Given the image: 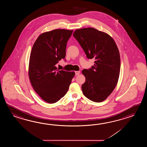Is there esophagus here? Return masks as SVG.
I'll return each mask as SVG.
<instances>
[{"label": "esophagus", "mask_w": 147, "mask_h": 147, "mask_svg": "<svg viewBox=\"0 0 147 147\" xmlns=\"http://www.w3.org/2000/svg\"><path fill=\"white\" fill-rule=\"evenodd\" d=\"M80 73V71H75V75H76V76H77V75H79Z\"/></svg>", "instance_id": "esophagus-1"}]
</instances>
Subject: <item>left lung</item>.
Masks as SVG:
<instances>
[{
    "label": "left lung",
    "instance_id": "1",
    "mask_svg": "<svg viewBox=\"0 0 147 147\" xmlns=\"http://www.w3.org/2000/svg\"><path fill=\"white\" fill-rule=\"evenodd\" d=\"M73 36L88 59L95 58L94 66L84 69L86 81L81 86L88 99L100 102L106 100L116 87L120 70V57L115 41L110 35L94 28L76 30Z\"/></svg>",
    "mask_w": 147,
    "mask_h": 147
}]
</instances>
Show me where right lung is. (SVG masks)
I'll return each mask as SVG.
<instances>
[{
    "label": "right lung",
    "mask_w": 147,
    "mask_h": 147,
    "mask_svg": "<svg viewBox=\"0 0 147 147\" xmlns=\"http://www.w3.org/2000/svg\"><path fill=\"white\" fill-rule=\"evenodd\" d=\"M73 30L55 29L40 34L32 48L28 75L34 90L48 103H53L67 92L74 71L59 70L56 66L66 56L67 41Z\"/></svg>",
    "instance_id": "1"
}]
</instances>
